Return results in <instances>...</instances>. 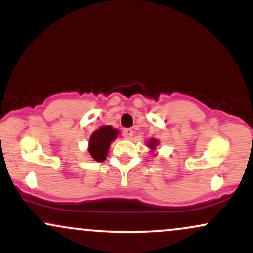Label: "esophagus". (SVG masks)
I'll return each mask as SVG.
<instances>
[{
  "label": "esophagus",
  "instance_id": "34e87169",
  "mask_svg": "<svg viewBox=\"0 0 253 253\" xmlns=\"http://www.w3.org/2000/svg\"><path fill=\"white\" fill-rule=\"evenodd\" d=\"M123 134H124V136L126 139H130L133 136V130L130 129V128H125L123 130Z\"/></svg>",
  "mask_w": 253,
  "mask_h": 253
}]
</instances>
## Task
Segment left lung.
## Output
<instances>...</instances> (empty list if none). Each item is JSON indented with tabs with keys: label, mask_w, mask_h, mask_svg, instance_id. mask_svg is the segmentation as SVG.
<instances>
[{
	"label": "left lung",
	"mask_w": 253,
	"mask_h": 253,
	"mask_svg": "<svg viewBox=\"0 0 253 253\" xmlns=\"http://www.w3.org/2000/svg\"><path fill=\"white\" fill-rule=\"evenodd\" d=\"M157 144H158V141H157L156 139H151V141H149V144H147V145H149V147H151V149L153 150L156 147Z\"/></svg>",
	"instance_id": "left-lung-1"
}]
</instances>
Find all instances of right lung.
<instances>
[{
	"instance_id": "add662e5",
	"label": "right lung",
	"mask_w": 253,
	"mask_h": 253,
	"mask_svg": "<svg viewBox=\"0 0 253 253\" xmlns=\"http://www.w3.org/2000/svg\"><path fill=\"white\" fill-rule=\"evenodd\" d=\"M118 130L112 126H103L95 130L89 140V153L96 162L106 161L110 143L117 138Z\"/></svg>"
}]
</instances>
